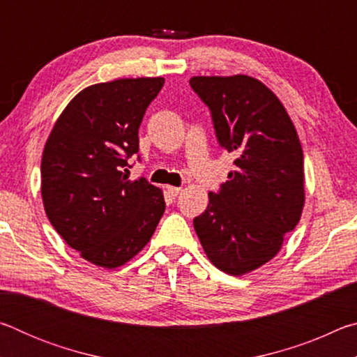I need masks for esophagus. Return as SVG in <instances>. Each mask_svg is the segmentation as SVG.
<instances>
[{
	"label": "esophagus",
	"instance_id": "1",
	"mask_svg": "<svg viewBox=\"0 0 357 357\" xmlns=\"http://www.w3.org/2000/svg\"><path fill=\"white\" fill-rule=\"evenodd\" d=\"M167 192H168V195H172V197H178L179 193H181V187L168 185V187H167Z\"/></svg>",
	"mask_w": 357,
	"mask_h": 357
}]
</instances>
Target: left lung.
I'll return each instance as SVG.
<instances>
[{"mask_svg": "<svg viewBox=\"0 0 357 357\" xmlns=\"http://www.w3.org/2000/svg\"><path fill=\"white\" fill-rule=\"evenodd\" d=\"M215 137L236 155L234 172L193 228L215 268L243 275L273 259L304 208V154L293 121L268 86L249 75L192 77Z\"/></svg>", "mask_w": 357, "mask_h": 357, "instance_id": "left-lung-1", "label": "left lung"}]
</instances>
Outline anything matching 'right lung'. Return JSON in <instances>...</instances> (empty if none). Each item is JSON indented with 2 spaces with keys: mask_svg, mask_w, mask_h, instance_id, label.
Masks as SVG:
<instances>
[{
  "mask_svg": "<svg viewBox=\"0 0 357 357\" xmlns=\"http://www.w3.org/2000/svg\"><path fill=\"white\" fill-rule=\"evenodd\" d=\"M164 83L162 77L119 78L84 88L45 143L40 193L48 220L72 249L100 268L134 258L164 215L162 190L126 174L138 153L144 112Z\"/></svg>",
  "mask_w": 357,
  "mask_h": 357,
  "instance_id": "1",
  "label": "right lung"
}]
</instances>
